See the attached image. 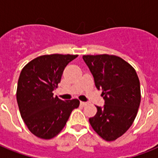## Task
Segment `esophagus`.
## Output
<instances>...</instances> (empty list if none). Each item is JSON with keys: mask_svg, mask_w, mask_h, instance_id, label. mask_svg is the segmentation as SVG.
<instances>
[{"mask_svg": "<svg viewBox=\"0 0 158 158\" xmlns=\"http://www.w3.org/2000/svg\"><path fill=\"white\" fill-rule=\"evenodd\" d=\"M80 105H81L82 106H85L88 105V103L85 102H80Z\"/></svg>", "mask_w": 158, "mask_h": 158, "instance_id": "obj_1", "label": "esophagus"}]
</instances>
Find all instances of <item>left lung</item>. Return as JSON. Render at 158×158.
I'll return each instance as SVG.
<instances>
[{
    "label": "left lung",
    "mask_w": 158,
    "mask_h": 158,
    "mask_svg": "<svg viewBox=\"0 0 158 158\" xmlns=\"http://www.w3.org/2000/svg\"><path fill=\"white\" fill-rule=\"evenodd\" d=\"M93 74L96 88L102 90L105 104L89 118L92 127L103 139L113 141L132 125L141 100L140 83L135 69L116 56H83Z\"/></svg>",
    "instance_id": "left-lung-1"
}]
</instances>
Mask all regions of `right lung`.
<instances>
[{
  "label": "right lung",
  "mask_w": 158,
  "mask_h": 158,
  "mask_svg": "<svg viewBox=\"0 0 158 158\" xmlns=\"http://www.w3.org/2000/svg\"><path fill=\"white\" fill-rule=\"evenodd\" d=\"M77 55H45L28 62L21 70L16 98L20 115L32 134L50 139L64 127L79 101L53 96L64 68Z\"/></svg>",
  "instance_id": "obj_1"
}]
</instances>
